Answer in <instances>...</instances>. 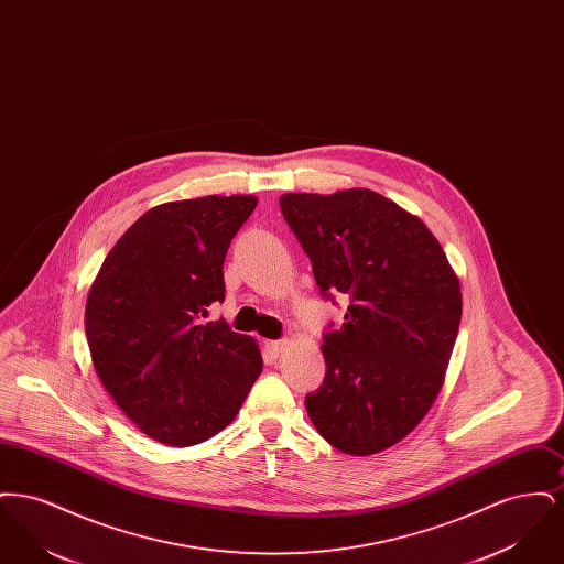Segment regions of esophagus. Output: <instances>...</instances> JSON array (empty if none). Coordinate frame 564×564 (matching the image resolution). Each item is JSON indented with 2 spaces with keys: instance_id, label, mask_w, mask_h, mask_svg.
<instances>
[{
  "instance_id": "1",
  "label": "esophagus",
  "mask_w": 564,
  "mask_h": 564,
  "mask_svg": "<svg viewBox=\"0 0 564 564\" xmlns=\"http://www.w3.org/2000/svg\"><path fill=\"white\" fill-rule=\"evenodd\" d=\"M283 347H285V343H281V340H267V343H264V350H267V355H269L270 359L279 357Z\"/></svg>"
}]
</instances>
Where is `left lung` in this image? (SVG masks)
Listing matches in <instances>:
<instances>
[{
  "label": "left lung",
  "mask_w": 564,
  "mask_h": 564,
  "mask_svg": "<svg viewBox=\"0 0 564 564\" xmlns=\"http://www.w3.org/2000/svg\"><path fill=\"white\" fill-rule=\"evenodd\" d=\"M279 205L322 294L350 300L343 327L323 338L327 372L306 412L347 455L387 451L444 387L463 311L458 276L421 217L372 189L290 192Z\"/></svg>",
  "instance_id": "8db88e82"
}]
</instances>
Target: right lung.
I'll return each mask as SVG.
<instances>
[{"instance_id":"right-lung-1","label":"right lung","mask_w":564,"mask_h":564,"mask_svg":"<svg viewBox=\"0 0 564 564\" xmlns=\"http://www.w3.org/2000/svg\"><path fill=\"white\" fill-rule=\"evenodd\" d=\"M256 205L251 194L162 203L111 247L88 290L95 372L137 430L166 446L228 427L262 375L251 336L200 323L224 302V258Z\"/></svg>"}]
</instances>
